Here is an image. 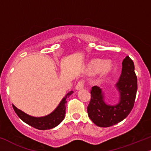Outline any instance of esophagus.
I'll use <instances>...</instances> for the list:
<instances>
[{"instance_id":"obj_1","label":"esophagus","mask_w":151,"mask_h":151,"mask_svg":"<svg viewBox=\"0 0 151 151\" xmlns=\"http://www.w3.org/2000/svg\"><path fill=\"white\" fill-rule=\"evenodd\" d=\"M83 87H84V82L83 81H80L78 83V84L76 85V90H81V89H83Z\"/></svg>"}]
</instances>
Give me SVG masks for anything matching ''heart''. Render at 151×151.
<instances>
[{
	"instance_id": "b5f03b06",
	"label": "heart",
	"mask_w": 151,
	"mask_h": 151,
	"mask_svg": "<svg viewBox=\"0 0 151 151\" xmlns=\"http://www.w3.org/2000/svg\"><path fill=\"white\" fill-rule=\"evenodd\" d=\"M112 64L110 61H104L101 62L99 59H93L89 63L87 66V72L94 74L98 71L100 77L104 78L111 71Z\"/></svg>"
}]
</instances>
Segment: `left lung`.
Here are the masks:
<instances>
[{"mask_svg":"<svg viewBox=\"0 0 151 151\" xmlns=\"http://www.w3.org/2000/svg\"><path fill=\"white\" fill-rule=\"evenodd\" d=\"M122 73L115 86L120 93L116 105L105 103L101 89L94 86L91 90V99L87 114L96 125L108 127L123 120L132 110L137 91V78L133 61L127 56L122 63Z\"/></svg>","mask_w":151,"mask_h":151,"instance_id":"left-lung-1","label":"left lung"}]
</instances>
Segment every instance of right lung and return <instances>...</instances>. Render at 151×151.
I'll return each mask as SVG.
<instances>
[{
  "instance_id": "add662e5",
  "label": "right lung",
  "mask_w": 151,
  "mask_h": 151,
  "mask_svg": "<svg viewBox=\"0 0 151 151\" xmlns=\"http://www.w3.org/2000/svg\"><path fill=\"white\" fill-rule=\"evenodd\" d=\"M73 93V91L67 93L66 95L63 98V99L59 103L57 109L50 114L43 117L31 116V115L22 111L21 110L18 109L13 104L12 107L17 115L19 116V118L31 127L39 130L52 129V128L57 127L58 124H60L64 119L65 114H66V99L69 97V96L71 95Z\"/></svg>"
}]
</instances>
